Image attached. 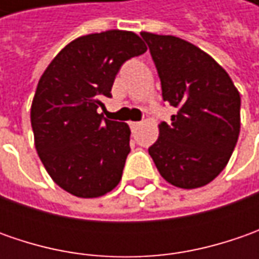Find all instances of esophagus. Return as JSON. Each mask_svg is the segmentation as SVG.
I'll use <instances>...</instances> for the list:
<instances>
[{
  "label": "esophagus",
  "instance_id": "34e87169",
  "mask_svg": "<svg viewBox=\"0 0 259 259\" xmlns=\"http://www.w3.org/2000/svg\"><path fill=\"white\" fill-rule=\"evenodd\" d=\"M141 125V122H130V126H131V130H137L138 126Z\"/></svg>",
  "mask_w": 259,
  "mask_h": 259
}]
</instances>
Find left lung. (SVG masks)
<instances>
[{"mask_svg": "<svg viewBox=\"0 0 259 259\" xmlns=\"http://www.w3.org/2000/svg\"><path fill=\"white\" fill-rule=\"evenodd\" d=\"M161 80L163 99L177 108L158 125L148 148L165 182L180 189L210 183L224 170L241 130V96L222 66L192 43L143 31Z\"/></svg>", "mask_w": 259, "mask_h": 259, "instance_id": "left-lung-1", "label": "left lung"}]
</instances>
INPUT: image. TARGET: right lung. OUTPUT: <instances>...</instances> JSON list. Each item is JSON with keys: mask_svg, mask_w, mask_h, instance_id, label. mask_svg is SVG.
Returning <instances> with one entry per match:
<instances>
[{"mask_svg": "<svg viewBox=\"0 0 259 259\" xmlns=\"http://www.w3.org/2000/svg\"><path fill=\"white\" fill-rule=\"evenodd\" d=\"M147 52L124 30L82 35L47 66L31 104L34 145L49 176L73 196L91 199L115 189L130 153V126L98 114L111 98L125 60Z\"/></svg>", "mask_w": 259, "mask_h": 259, "instance_id": "obj_1", "label": "right lung"}]
</instances>
